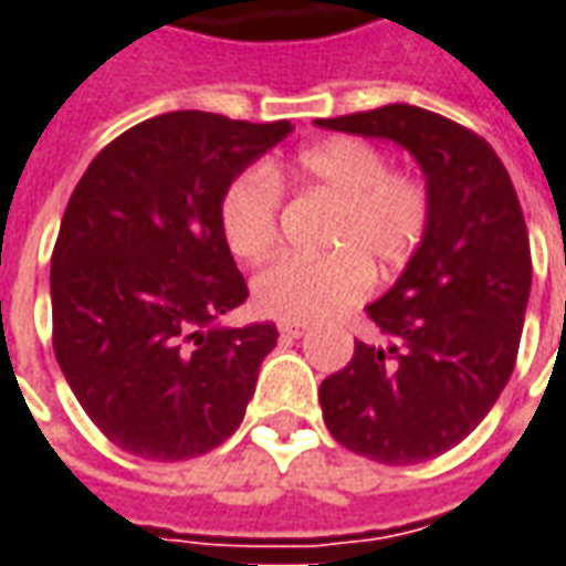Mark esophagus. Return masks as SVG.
Listing matches in <instances>:
<instances>
[{"label":"esophagus","instance_id":"obj_1","mask_svg":"<svg viewBox=\"0 0 566 566\" xmlns=\"http://www.w3.org/2000/svg\"><path fill=\"white\" fill-rule=\"evenodd\" d=\"M306 331H310V327H306V324H300V322H282V324H279V334H282V337H287V339H300L303 334H306Z\"/></svg>","mask_w":566,"mask_h":566}]
</instances>
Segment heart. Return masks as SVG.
<instances>
[{"label":"heart","instance_id":"obj_1","mask_svg":"<svg viewBox=\"0 0 566 566\" xmlns=\"http://www.w3.org/2000/svg\"><path fill=\"white\" fill-rule=\"evenodd\" d=\"M294 177L337 201L324 229L322 256H282L254 279L256 310L282 322H322L349 310L379 275L401 270L432 227V192L417 174L392 171L379 146L334 137L303 149ZM282 187L266 165L242 171L220 199L229 251L263 260L279 239Z\"/></svg>","mask_w":566,"mask_h":566}]
</instances>
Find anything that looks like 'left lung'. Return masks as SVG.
Listing matches in <instances>:
<instances>
[{"instance_id":"left-lung-1","label":"left lung","mask_w":566,"mask_h":566,"mask_svg":"<svg viewBox=\"0 0 566 566\" xmlns=\"http://www.w3.org/2000/svg\"><path fill=\"white\" fill-rule=\"evenodd\" d=\"M318 128L405 146L432 192V227L401 279L367 306L382 343L318 389L324 422L386 465L441 457L490 413L515 370L531 300V239L493 146L410 104L315 118Z\"/></svg>"}]
</instances>
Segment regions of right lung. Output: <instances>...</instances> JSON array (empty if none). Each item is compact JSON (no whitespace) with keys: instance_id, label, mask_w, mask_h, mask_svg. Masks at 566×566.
<instances>
[{"instance_id":"add662e5","label":"right lung","mask_w":566,"mask_h":566,"mask_svg":"<svg viewBox=\"0 0 566 566\" xmlns=\"http://www.w3.org/2000/svg\"><path fill=\"white\" fill-rule=\"evenodd\" d=\"M287 134L165 113L106 144L73 189L51 254L54 358L116 448L177 462L242 426L279 331L214 324L248 300L220 199Z\"/></svg>"}]
</instances>
